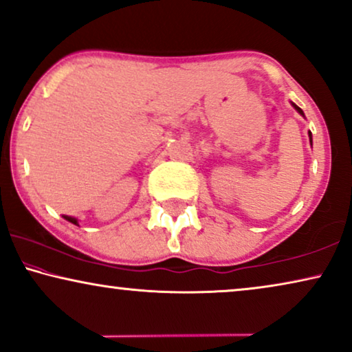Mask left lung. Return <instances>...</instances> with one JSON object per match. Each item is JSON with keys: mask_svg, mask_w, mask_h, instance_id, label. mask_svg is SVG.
Returning a JSON list of instances; mask_svg holds the SVG:
<instances>
[{"mask_svg": "<svg viewBox=\"0 0 352 352\" xmlns=\"http://www.w3.org/2000/svg\"><path fill=\"white\" fill-rule=\"evenodd\" d=\"M292 105H293V107L296 109V112H298V113H300V115H302V117H305V113H302V110H301L300 107H298V105H295V104H292ZM309 139H311V142H312V134H311V131H309Z\"/></svg>", "mask_w": 352, "mask_h": 352, "instance_id": "1", "label": "left lung"}]
</instances>
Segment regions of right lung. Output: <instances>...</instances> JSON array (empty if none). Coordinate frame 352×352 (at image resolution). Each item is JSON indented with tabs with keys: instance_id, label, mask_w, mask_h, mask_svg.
Wrapping results in <instances>:
<instances>
[{
	"instance_id": "right-lung-1",
	"label": "right lung",
	"mask_w": 352,
	"mask_h": 352,
	"mask_svg": "<svg viewBox=\"0 0 352 352\" xmlns=\"http://www.w3.org/2000/svg\"><path fill=\"white\" fill-rule=\"evenodd\" d=\"M64 218H65L67 221H70L72 224H76V226H78V221H76L75 218H70V216H64Z\"/></svg>"
}]
</instances>
